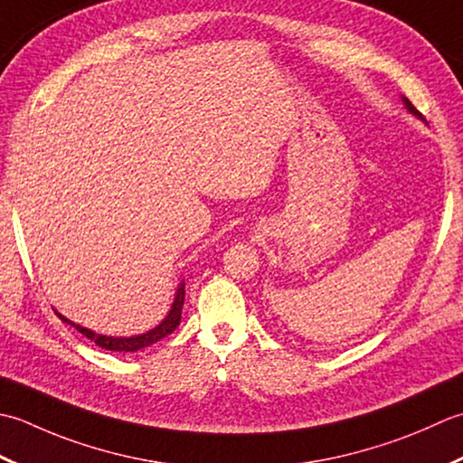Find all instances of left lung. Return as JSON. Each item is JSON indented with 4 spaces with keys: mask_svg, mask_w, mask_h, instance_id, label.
I'll return each instance as SVG.
<instances>
[{
    "mask_svg": "<svg viewBox=\"0 0 463 463\" xmlns=\"http://www.w3.org/2000/svg\"><path fill=\"white\" fill-rule=\"evenodd\" d=\"M402 103H403V108L411 113V116H416L418 119H421V121H423V116H421V113H420L416 108L411 106V101H410L408 98H403V96H402Z\"/></svg>",
    "mask_w": 463,
    "mask_h": 463,
    "instance_id": "8db88e82",
    "label": "left lung"
}]
</instances>
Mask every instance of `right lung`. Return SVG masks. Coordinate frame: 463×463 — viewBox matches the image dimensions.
Returning a JSON list of instances; mask_svg holds the SVG:
<instances>
[{
	"mask_svg": "<svg viewBox=\"0 0 463 463\" xmlns=\"http://www.w3.org/2000/svg\"><path fill=\"white\" fill-rule=\"evenodd\" d=\"M184 299H185V281H182V284L177 286L175 289V298L172 301V307H169L167 316L159 322L156 327L149 329V332H144V334H137V335H129V337H116V335H106V334H98L93 332V329L90 327H83L80 324L71 322V319H68L65 316H61L60 311H55V314L60 316L61 322H65L68 326L78 329L80 334L86 335L88 339H91L93 344L103 347V350H109V352H139L144 350V347L152 345L156 342H159V339L169 335L174 332V329L179 326V319H182V307H184Z\"/></svg>",
	"mask_w": 463,
	"mask_h": 463,
	"instance_id": "right-lung-1",
	"label": "right lung"
}]
</instances>
